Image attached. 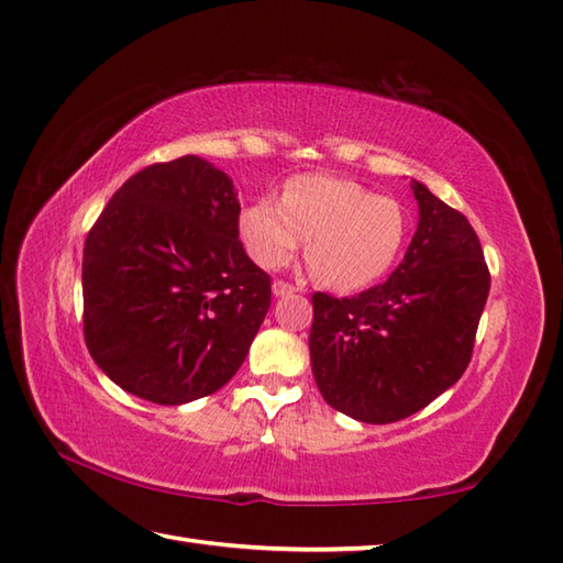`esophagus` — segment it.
I'll list each match as a JSON object with an SVG mask.
<instances>
[{"label":"esophagus","mask_w":563,"mask_h":563,"mask_svg":"<svg viewBox=\"0 0 563 563\" xmlns=\"http://www.w3.org/2000/svg\"><path fill=\"white\" fill-rule=\"evenodd\" d=\"M297 288H295V285L292 283H288V280H275L273 283V295H290V292H295Z\"/></svg>","instance_id":"obj_1"}]
</instances>
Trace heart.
<instances>
[{
  "label": "heart",
  "mask_w": 563,
  "mask_h": 563,
  "mask_svg": "<svg viewBox=\"0 0 563 563\" xmlns=\"http://www.w3.org/2000/svg\"><path fill=\"white\" fill-rule=\"evenodd\" d=\"M249 256L263 268H280L307 244L317 278L336 290L373 283L397 258L406 218L394 198L377 196L339 176H297L283 200L263 196L239 218Z\"/></svg>",
  "instance_id": "b5f03b06"
}]
</instances>
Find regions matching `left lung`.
I'll return each instance as SVG.
<instances>
[{"instance_id": "obj_1", "label": "left lung", "mask_w": 563, "mask_h": 563, "mask_svg": "<svg viewBox=\"0 0 563 563\" xmlns=\"http://www.w3.org/2000/svg\"><path fill=\"white\" fill-rule=\"evenodd\" d=\"M413 196L421 220L385 283L353 297L312 295L317 387L363 423L409 418L464 375L492 288L470 220L423 184Z\"/></svg>"}]
</instances>
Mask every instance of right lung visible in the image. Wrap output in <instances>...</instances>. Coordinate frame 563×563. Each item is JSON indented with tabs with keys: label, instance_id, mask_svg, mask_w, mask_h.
I'll list each match as a JSON object with an SVG mask.
<instances>
[{
	"label": "right lung",
	"instance_id": "1",
	"mask_svg": "<svg viewBox=\"0 0 563 563\" xmlns=\"http://www.w3.org/2000/svg\"><path fill=\"white\" fill-rule=\"evenodd\" d=\"M232 181L186 154L115 190L87 234L84 341L118 387L154 404L218 391L271 307V275L239 239Z\"/></svg>",
	"mask_w": 563,
	"mask_h": 563
}]
</instances>
